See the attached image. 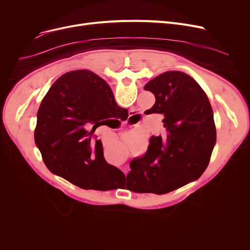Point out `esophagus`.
Returning <instances> with one entry per match:
<instances>
[{"label": "esophagus", "mask_w": 250, "mask_h": 250, "mask_svg": "<svg viewBox=\"0 0 250 250\" xmlns=\"http://www.w3.org/2000/svg\"><path fill=\"white\" fill-rule=\"evenodd\" d=\"M125 173H126V171H125Z\"/></svg>", "instance_id": "1"}]
</instances>
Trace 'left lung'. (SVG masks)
<instances>
[{
	"mask_svg": "<svg viewBox=\"0 0 250 250\" xmlns=\"http://www.w3.org/2000/svg\"><path fill=\"white\" fill-rule=\"evenodd\" d=\"M155 95L150 113L164 115V133L152 136L147 153L130 162L137 192L167 193L198 179L208 165L217 132L211 103L193 78L168 71L145 85Z\"/></svg>",
	"mask_w": 250,
	"mask_h": 250,
	"instance_id": "obj_1",
	"label": "left lung"
}]
</instances>
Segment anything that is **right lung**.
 <instances>
[{"label":"right lung","instance_id":"right-lung-1","mask_svg":"<svg viewBox=\"0 0 250 250\" xmlns=\"http://www.w3.org/2000/svg\"><path fill=\"white\" fill-rule=\"evenodd\" d=\"M124 109L108 84L93 72L62 75L36 115L34 140L46 167L83 189H112L115 179L125 174L105 161L102 143L93 134L104 120Z\"/></svg>","mask_w":250,"mask_h":250}]
</instances>
